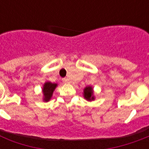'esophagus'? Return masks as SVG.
Returning a JSON list of instances; mask_svg holds the SVG:
<instances>
[{"label":"esophagus","instance_id":"esophagus-1","mask_svg":"<svg viewBox=\"0 0 149 149\" xmlns=\"http://www.w3.org/2000/svg\"><path fill=\"white\" fill-rule=\"evenodd\" d=\"M63 81L64 82V83H65V84H67V83H69V79H68L67 78H63Z\"/></svg>","mask_w":149,"mask_h":149}]
</instances>
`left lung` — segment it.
I'll use <instances>...</instances> for the list:
<instances>
[{
    "instance_id": "obj_1",
    "label": "left lung",
    "mask_w": 149,
    "mask_h": 149,
    "mask_svg": "<svg viewBox=\"0 0 149 149\" xmlns=\"http://www.w3.org/2000/svg\"><path fill=\"white\" fill-rule=\"evenodd\" d=\"M84 98H86L88 100H92L94 99L93 97V90H92V87L87 86V87L84 89Z\"/></svg>"
}]
</instances>
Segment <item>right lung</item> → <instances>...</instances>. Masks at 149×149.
Instances as JSON below:
<instances>
[{
    "label": "right lung",
    "mask_w": 149,
    "mask_h": 149,
    "mask_svg": "<svg viewBox=\"0 0 149 149\" xmlns=\"http://www.w3.org/2000/svg\"><path fill=\"white\" fill-rule=\"evenodd\" d=\"M56 86H57V84H52L50 82L45 83V85H44V87H43V93H44V96H45V99L44 100L45 101L49 100Z\"/></svg>",
    "instance_id": "1"
}]
</instances>
